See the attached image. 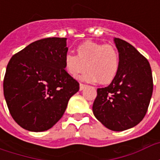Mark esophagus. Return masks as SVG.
<instances>
[{
    "mask_svg": "<svg viewBox=\"0 0 160 160\" xmlns=\"http://www.w3.org/2000/svg\"><path fill=\"white\" fill-rule=\"evenodd\" d=\"M87 87V85H86V84H83V83H80V90L81 91V90H83L84 88H85V87Z\"/></svg>",
    "mask_w": 160,
    "mask_h": 160,
    "instance_id": "esophagus-1",
    "label": "esophagus"
}]
</instances>
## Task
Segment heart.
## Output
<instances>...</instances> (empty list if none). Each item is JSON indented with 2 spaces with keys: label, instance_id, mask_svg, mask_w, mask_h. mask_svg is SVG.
<instances>
[{
  "label": "heart",
  "instance_id": "heart-1",
  "mask_svg": "<svg viewBox=\"0 0 160 160\" xmlns=\"http://www.w3.org/2000/svg\"><path fill=\"white\" fill-rule=\"evenodd\" d=\"M76 56L66 54L64 68L70 76L75 78L83 73L84 80L102 85L111 83L118 76L121 67L120 55L112 44L86 41L77 46Z\"/></svg>",
  "mask_w": 160,
  "mask_h": 160
}]
</instances>
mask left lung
I'll return each instance as SVG.
<instances>
[{
  "label": "left lung",
  "instance_id": "8db88e82",
  "mask_svg": "<svg viewBox=\"0 0 160 160\" xmlns=\"http://www.w3.org/2000/svg\"><path fill=\"white\" fill-rule=\"evenodd\" d=\"M114 41L120 55V70L108 87L98 88L92 111L107 128L123 131L144 118L153 82L148 59L126 41L118 38Z\"/></svg>",
  "mask_w": 160,
  "mask_h": 160
}]
</instances>
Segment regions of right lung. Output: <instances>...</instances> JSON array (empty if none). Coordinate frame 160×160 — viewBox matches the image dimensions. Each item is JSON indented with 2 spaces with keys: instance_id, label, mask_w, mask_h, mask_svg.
Instances as JSON below:
<instances>
[{
  "instance_id": "obj_1",
  "label": "right lung",
  "mask_w": 160,
  "mask_h": 160,
  "mask_svg": "<svg viewBox=\"0 0 160 160\" xmlns=\"http://www.w3.org/2000/svg\"><path fill=\"white\" fill-rule=\"evenodd\" d=\"M67 38L38 40L12 56L3 92L9 112L26 130H48L62 118L80 84L64 68Z\"/></svg>"
}]
</instances>
